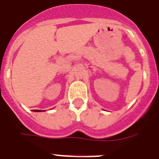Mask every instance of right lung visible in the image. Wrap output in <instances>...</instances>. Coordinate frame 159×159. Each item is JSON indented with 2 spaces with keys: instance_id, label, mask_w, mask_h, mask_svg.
I'll list each match as a JSON object with an SVG mask.
<instances>
[{
  "instance_id": "right-lung-1",
  "label": "right lung",
  "mask_w": 159,
  "mask_h": 159,
  "mask_svg": "<svg viewBox=\"0 0 159 159\" xmlns=\"http://www.w3.org/2000/svg\"><path fill=\"white\" fill-rule=\"evenodd\" d=\"M34 111H42L41 110H34Z\"/></svg>"
}]
</instances>
